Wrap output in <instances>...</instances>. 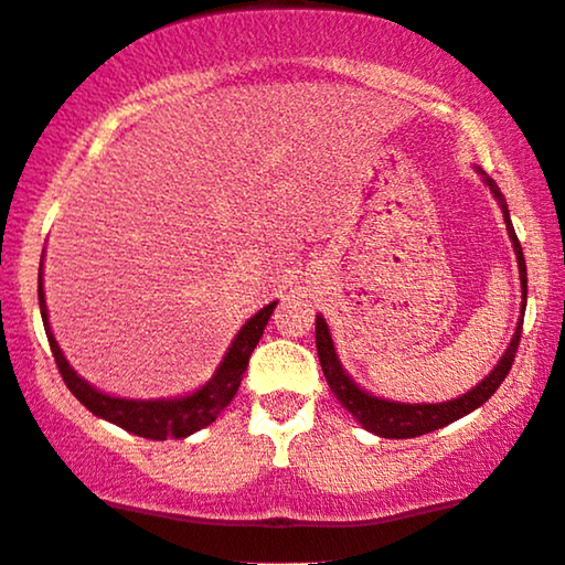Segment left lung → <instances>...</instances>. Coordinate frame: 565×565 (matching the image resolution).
Segmentation results:
<instances>
[{"label":"left lung","instance_id":"1","mask_svg":"<svg viewBox=\"0 0 565 565\" xmlns=\"http://www.w3.org/2000/svg\"><path fill=\"white\" fill-rule=\"evenodd\" d=\"M478 172L483 175V183L491 188L495 201L501 204L503 222H507L511 245H514V253H516L519 281H522V297H524L522 318H519V322H516V330H514V335H511L509 349L503 351L501 361L493 366V372L488 374L483 382H478V385L472 387L470 393H465V395L455 397V401H447V403L385 401V397H377V395L366 393V390H361L356 382H353L349 374H345L341 361H338V353H335L333 338H330L328 322L322 320V315L315 318V343H318L320 366H322V374H326L330 390H333V395L338 397V401H341L343 408L349 411L351 416L366 428V431L377 434V436H382V439H411V436L436 431V428H445L447 424H452V420L468 416V413L480 408V405H483L488 397H491L495 390H499L501 382L507 380L511 364H514L519 338H522L524 305H527V266H524V253H522V245H519V239H516V232H514V227H511L507 199L501 195L499 185L493 183V178H488L480 168H478Z\"/></svg>","mask_w":565,"mask_h":565}]
</instances>
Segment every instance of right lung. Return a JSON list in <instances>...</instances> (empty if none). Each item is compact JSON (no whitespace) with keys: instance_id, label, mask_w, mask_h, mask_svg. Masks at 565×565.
Instances as JSON below:
<instances>
[{"instance_id":"1","label":"right lung","mask_w":565,"mask_h":565,"mask_svg":"<svg viewBox=\"0 0 565 565\" xmlns=\"http://www.w3.org/2000/svg\"><path fill=\"white\" fill-rule=\"evenodd\" d=\"M38 302H41V318L43 328H46L51 353L62 372L66 387L72 390V395L85 405L89 413H95L97 418L110 420L120 428H126L129 434L145 436V439L164 441V439H183L201 428L214 424L216 416L227 408L232 397L237 395L239 382L247 370V361L255 345H258L263 328L268 326L270 312H274L276 302L263 307L260 312H255L243 328L237 330L235 341H232L230 351L224 353L220 370L214 372V377L206 382L204 387H199L191 395L183 397H168V401H131V397H113L105 395L100 390H95L89 382L79 377L72 370L70 361L64 359L62 349H58L54 333L49 326V310H46V297H43V255H41V268H38Z\"/></svg>"}]
</instances>
